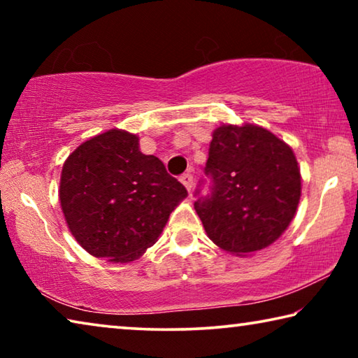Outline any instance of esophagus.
I'll return each mask as SVG.
<instances>
[{
    "label": "esophagus",
    "instance_id": "esophagus-1",
    "mask_svg": "<svg viewBox=\"0 0 358 358\" xmlns=\"http://www.w3.org/2000/svg\"><path fill=\"white\" fill-rule=\"evenodd\" d=\"M180 181L185 185V187H186L187 191H191V187H192V175L191 173H183V175H181Z\"/></svg>",
    "mask_w": 358,
    "mask_h": 358
}]
</instances>
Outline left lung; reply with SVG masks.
Returning <instances> with one entry per match:
<instances>
[{
	"label": "left lung",
	"mask_w": 358,
	"mask_h": 358,
	"mask_svg": "<svg viewBox=\"0 0 358 358\" xmlns=\"http://www.w3.org/2000/svg\"><path fill=\"white\" fill-rule=\"evenodd\" d=\"M205 175L211 191L194 208L221 250L235 256L264 250L294 220L301 196L299 162L268 129L248 123L216 128ZM201 185L194 196L201 194Z\"/></svg>",
	"instance_id": "obj_1"
}]
</instances>
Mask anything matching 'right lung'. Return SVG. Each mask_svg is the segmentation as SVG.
Masks as SVG:
<instances>
[{"instance_id": "1", "label": "right lung", "mask_w": 358, "mask_h": 358, "mask_svg": "<svg viewBox=\"0 0 358 358\" xmlns=\"http://www.w3.org/2000/svg\"><path fill=\"white\" fill-rule=\"evenodd\" d=\"M186 187L159 157L143 155L138 137L110 129L83 142L63 164L59 202L85 251L131 262L153 246Z\"/></svg>"}]
</instances>
